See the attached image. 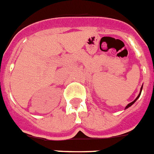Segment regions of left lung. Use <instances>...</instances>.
Listing matches in <instances>:
<instances>
[{"label":"left lung","mask_w":154,"mask_h":154,"mask_svg":"<svg viewBox=\"0 0 154 154\" xmlns=\"http://www.w3.org/2000/svg\"><path fill=\"white\" fill-rule=\"evenodd\" d=\"M142 90H143V86H142V87H141V91H140V93H139V94L138 95V97H136V99H135V100H134V101H132V102L129 103V104H128V105H127V106H126V108H125V109H128V108H129V107H130V106H131V105H133V104H134V103L135 102V101H136V100H137V99H138V97H140V95H141V92H142Z\"/></svg>","instance_id":"obj_1"}]
</instances>
